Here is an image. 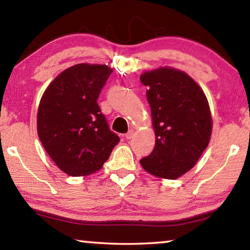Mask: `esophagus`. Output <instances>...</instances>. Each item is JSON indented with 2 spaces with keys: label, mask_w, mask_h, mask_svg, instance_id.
<instances>
[{
  "label": "esophagus",
  "mask_w": 250,
  "mask_h": 250,
  "mask_svg": "<svg viewBox=\"0 0 250 250\" xmlns=\"http://www.w3.org/2000/svg\"><path fill=\"white\" fill-rule=\"evenodd\" d=\"M133 133H134L133 130H129L128 132H126V133L125 134V138L126 139V140H130V139L133 137Z\"/></svg>",
  "instance_id": "obj_1"
}]
</instances>
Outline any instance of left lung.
<instances>
[{"label":"left lung","mask_w":250,"mask_h":250,"mask_svg":"<svg viewBox=\"0 0 250 250\" xmlns=\"http://www.w3.org/2000/svg\"><path fill=\"white\" fill-rule=\"evenodd\" d=\"M147 87L155 132L153 151L142 167L161 179L174 180L195 166L208 146L211 116L201 87L184 71L168 67L140 76Z\"/></svg>","instance_id":"obj_1"}]
</instances>
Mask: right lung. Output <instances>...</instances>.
Segmentation results:
<instances>
[{"instance_id":"right-lung-1","label":"right lung","mask_w":250,"mask_h":250,"mask_svg":"<svg viewBox=\"0 0 250 250\" xmlns=\"http://www.w3.org/2000/svg\"><path fill=\"white\" fill-rule=\"evenodd\" d=\"M111 73L105 65H75L59 74L41 99L40 140L56 166L70 176L100 170L120 141L97 104Z\"/></svg>"}]
</instances>
